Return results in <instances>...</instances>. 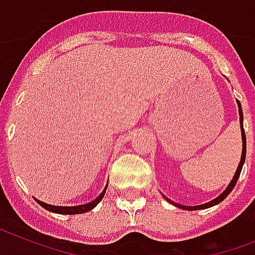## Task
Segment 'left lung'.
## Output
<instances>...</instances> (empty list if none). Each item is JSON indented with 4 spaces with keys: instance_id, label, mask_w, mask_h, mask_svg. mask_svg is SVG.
I'll return each instance as SVG.
<instances>
[{
    "instance_id": "obj_1",
    "label": "left lung",
    "mask_w": 255,
    "mask_h": 255,
    "mask_svg": "<svg viewBox=\"0 0 255 255\" xmlns=\"http://www.w3.org/2000/svg\"><path fill=\"white\" fill-rule=\"evenodd\" d=\"M237 105H238V113H240V126H241V135H242V155H241V161L240 163H238V167H237V171L236 174H234V177H233V179L230 181V183L228 185V187L225 189L222 193H221L217 198L212 199L210 202H206V203H202V205H197V206H186V205H181V203H177V202H173V201H170L169 198H166L165 195H163V198L166 199L167 202H170L171 205H174V206H177V208L179 209H183V210H201V209H209L212 208V206H216V205H218L220 202H222L226 197H228L229 194H230V191L234 189V186H236L237 181H238V178H240V174H241V170H242V166H244L245 163V158H246V135H245V130H244V113H242V106H241L240 101H237Z\"/></svg>"
}]
</instances>
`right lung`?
I'll list each match as a JSON object with an SVG mask.
<instances>
[{
	"label": "right lung",
	"instance_id": "1",
	"mask_svg": "<svg viewBox=\"0 0 255 255\" xmlns=\"http://www.w3.org/2000/svg\"><path fill=\"white\" fill-rule=\"evenodd\" d=\"M108 189V183H106L105 189L102 190L98 197L96 199H93L92 202H88V203H84V205H78V206H54V205H49V203H45L42 201H39V199L35 198L37 203L41 205L43 209H46L49 212L52 213H57V214H82V213H86V212H90L92 209H94L100 203V201L104 198V195H105V191Z\"/></svg>",
	"mask_w": 255,
	"mask_h": 255
}]
</instances>
